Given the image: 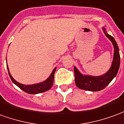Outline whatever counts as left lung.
Wrapping results in <instances>:
<instances>
[{"label": "left lung", "mask_w": 124, "mask_h": 124, "mask_svg": "<svg viewBox=\"0 0 124 124\" xmlns=\"http://www.w3.org/2000/svg\"><path fill=\"white\" fill-rule=\"evenodd\" d=\"M103 32L106 36L111 41L114 47V59L110 69L106 73L103 75L94 77L90 75H83L80 73L78 69L74 67L75 82L79 88L91 91V92H98L102 90L111 82L112 79L116 76L119 70L120 64V56L119 52V47L117 46L116 41L112 36L109 35L106 32V29L103 28Z\"/></svg>", "instance_id": "obj_1"}]
</instances>
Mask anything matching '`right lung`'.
Returning a JSON list of instances; mask_svg holds the SVG:
<instances>
[{
	"label": "right lung",
	"instance_id": "right-lung-1",
	"mask_svg": "<svg viewBox=\"0 0 124 124\" xmlns=\"http://www.w3.org/2000/svg\"><path fill=\"white\" fill-rule=\"evenodd\" d=\"M7 66L8 71V75L10 76V78L13 83L15 84L16 85H17L19 88L22 89L23 91L26 92L27 93L29 94H37V93H43V92L48 91L49 89L51 88L53 83V80H54V74H55V70H56V67L53 70L51 74L50 75L49 78L44 81L43 82L39 83H37V84H33V85H23L21 83H19L15 81L13 78L11 76L10 72H9V69Z\"/></svg>",
	"mask_w": 124,
	"mask_h": 124
}]
</instances>
